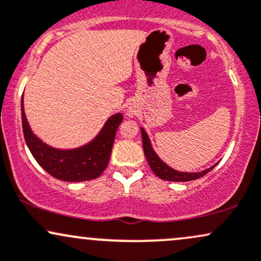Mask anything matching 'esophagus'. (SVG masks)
<instances>
[{"instance_id": "1", "label": "esophagus", "mask_w": 261, "mask_h": 261, "mask_svg": "<svg viewBox=\"0 0 261 261\" xmlns=\"http://www.w3.org/2000/svg\"><path fill=\"white\" fill-rule=\"evenodd\" d=\"M128 115H130V116H133L134 115V112H133V110H128Z\"/></svg>"}]
</instances>
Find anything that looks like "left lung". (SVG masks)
I'll list each match as a JSON object with an SVG mask.
<instances>
[{"label": "left lung", "mask_w": 261, "mask_h": 261, "mask_svg": "<svg viewBox=\"0 0 261 261\" xmlns=\"http://www.w3.org/2000/svg\"><path fill=\"white\" fill-rule=\"evenodd\" d=\"M141 135H142V146H143V152H145L146 160L148 162V166L151 167L152 172L154 173L158 178L163 179V180H168V181H190V180H195V179H199L203 176L205 174H207L210 170H212L216 167L212 166L211 168L202 170V172L199 173H184V172H178V170L172 169L170 167L167 166L163 161L160 160L155 152L153 151L151 145V141H149L147 134L146 131L141 127Z\"/></svg>", "instance_id": "8db88e82"}]
</instances>
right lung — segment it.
Returning a JSON list of instances; mask_svg holds the SVG:
<instances>
[{
  "mask_svg": "<svg viewBox=\"0 0 261 261\" xmlns=\"http://www.w3.org/2000/svg\"><path fill=\"white\" fill-rule=\"evenodd\" d=\"M121 121V114H115L108 119L99 135L88 145L74 149H58L45 145L32 133L25 118L22 97V125L27 146L35 161L50 175L64 181L91 180L106 170L116 130Z\"/></svg>",
  "mask_w": 261,
  "mask_h": 261,
  "instance_id": "add662e5",
  "label": "right lung"
}]
</instances>
